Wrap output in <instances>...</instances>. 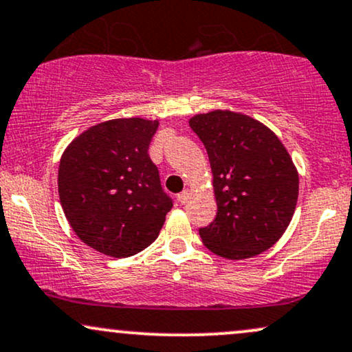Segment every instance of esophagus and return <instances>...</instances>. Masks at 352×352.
<instances>
[{
  "mask_svg": "<svg viewBox=\"0 0 352 352\" xmlns=\"http://www.w3.org/2000/svg\"><path fill=\"white\" fill-rule=\"evenodd\" d=\"M190 197H192V192H190V190H184V192L182 193H179V201L182 203V205H185V203H188V200H190Z\"/></svg>",
  "mask_w": 352,
  "mask_h": 352,
  "instance_id": "34e87169",
  "label": "esophagus"
}]
</instances>
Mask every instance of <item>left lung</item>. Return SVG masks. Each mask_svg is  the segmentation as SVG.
<instances>
[{"label": "left lung", "mask_w": 352, "mask_h": 352, "mask_svg": "<svg viewBox=\"0 0 352 352\" xmlns=\"http://www.w3.org/2000/svg\"><path fill=\"white\" fill-rule=\"evenodd\" d=\"M190 128L208 152L218 213L201 228L219 257L249 259L282 238L298 200V172L280 139L243 113L197 114Z\"/></svg>", "instance_id": "left-lung-1"}]
</instances>
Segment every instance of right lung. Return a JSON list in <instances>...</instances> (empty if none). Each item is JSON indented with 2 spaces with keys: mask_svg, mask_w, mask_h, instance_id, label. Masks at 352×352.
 <instances>
[{
  "mask_svg": "<svg viewBox=\"0 0 352 352\" xmlns=\"http://www.w3.org/2000/svg\"><path fill=\"white\" fill-rule=\"evenodd\" d=\"M159 121L120 118L91 126L63 151L58 197L75 234L101 254L129 257L157 239L172 200L149 144Z\"/></svg>",
  "mask_w": 352,
  "mask_h": 352,
  "instance_id": "obj_1",
  "label": "right lung"
}]
</instances>
